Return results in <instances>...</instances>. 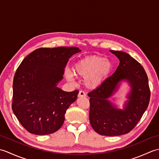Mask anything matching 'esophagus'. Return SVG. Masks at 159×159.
<instances>
[{"mask_svg":"<svg viewBox=\"0 0 159 159\" xmlns=\"http://www.w3.org/2000/svg\"><path fill=\"white\" fill-rule=\"evenodd\" d=\"M86 96L85 93L83 92V91H80L79 94H78V97L79 98H81V97H85Z\"/></svg>","mask_w":159,"mask_h":159,"instance_id":"obj_1","label":"esophagus"}]
</instances>
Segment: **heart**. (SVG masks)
<instances>
[{
    "mask_svg": "<svg viewBox=\"0 0 159 159\" xmlns=\"http://www.w3.org/2000/svg\"><path fill=\"white\" fill-rule=\"evenodd\" d=\"M112 69V62L105 57L89 56L80 59L74 65V73L85 79L84 83L86 87L95 89L104 83ZM66 76L69 80H73V75L70 71H66Z\"/></svg>",
    "mask_w": 159,
    "mask_h": 159,
    "instance_id": "b5f03b06",
    "label": "heart"
}]
</instances>
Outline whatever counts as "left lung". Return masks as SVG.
<instances>
[{"mask_svg":"<svg viewBox=\"0 0 159 159\" xmlns=\"http://www.w3.org/2000/svg\"><path fill=\"white\" fill-rule=\"evenodd\" d=\"M120 60L112 75L98 88L88 93L90 97L89 121L97 133L105 136L127 134L136 126L147 109L150 91L146 71L141 64L126 52L110 50ZM131 87L122 110L109 100L121 82Z\"/></svg>","mask_w":159,"mask_h":159,"instance_id":"obj_1","label":"left lung"}]
</instances>
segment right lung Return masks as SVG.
<instances>
[{
	"label": "right lung",
	"instance_id": "1",
	"mask_svg": "<svg viewBox=\"0 0 159 159\" xmlns=\"http://www.w3.org/2000/svg\"><path fill=\"white\" fill-rule=\"evenodd\" d=\"M80 51L76 47L41 48L20 63L13 78L12 110L29 133L45 135L61 127L79 91L66 92L57 85L69 59Z\"/></svg>",
	"mask_w": 159,
	"mask_h": 159
}]
</instances>
